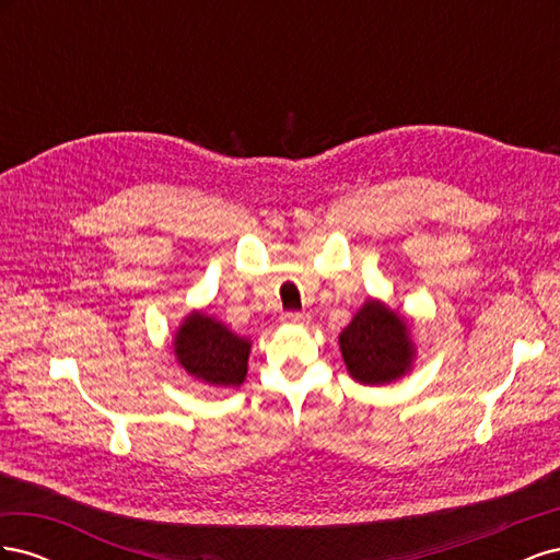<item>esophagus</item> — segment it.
Returning <instances> with one entry per match:
<instances>
[{
	"instance_id": "34e87169",
	"label": "esophagus",
	"mask_w": 560,
	"mask_h": 560,
	"mask_svg": "<svg viewBox=\"0 0 560 560\" xmlns=\"http://www.w3.org/2000/svg\"><path fill=\"white\" fill-rule=\"evenodd\" d=\"M282 322L284 325H306L308 322V315L306 313H296V311H290L282 315Z\"/></svg>"
}]
</instances>
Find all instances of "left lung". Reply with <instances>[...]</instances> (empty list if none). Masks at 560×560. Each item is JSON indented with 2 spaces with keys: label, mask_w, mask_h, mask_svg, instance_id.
Instances as JSON below:
<instances>
[{
  "label": "left lung",
  "mask_w": 560,
  "mask_h": 560,
  "mask_svg": "<svg viewBox=\"0 0 560 560\" xmlns=\"http://www.w3.org/2000/svg\"><path fill=\"white\" fill-rule=\"evenodd\" d=\"M350 376L364 385H383L409 371L413 346L406 322L371 299L338 336Z\"/></svg>",
  "instance_id": "obj_1"
}]
</instances>
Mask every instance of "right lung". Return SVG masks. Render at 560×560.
<instances>
[{
    "label": "right lung",
    "mask_w": 560,
    "mask_h": 560,
    "mask_svg": "<svg viewBox=\"0 0 560 560\" xmlns=\"http://www.w3.org/2000/svg\"><path fill=\"white\" fill-rule=\"evenodd\" d=\"M179 364L198 381L217 387H238L247 374L249 341L229 331L222 322L194 313L175 336Z\"/></svg>",
    "instance_id": "right-lung-1"
}]
</instances>
